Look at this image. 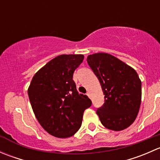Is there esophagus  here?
Instances as JSON below:
<instances>
[{"mask_svg":"<svg viewBox=\"0 0 160 160\" xmlns=\"http://www.w3.org/2000/svg\"><path fill=\"white\" fill-rule=\"evenodd\" d=\"M87 95H88V96L89 97V98H90V92H88V93H87Z\"/></svg>","mask_w":160,"mask_h":160,"instance_id":"1","label":"esophagus"}]
</instances>
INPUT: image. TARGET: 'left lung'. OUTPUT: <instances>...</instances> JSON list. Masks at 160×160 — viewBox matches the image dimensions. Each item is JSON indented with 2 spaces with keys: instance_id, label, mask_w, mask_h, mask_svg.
<instances>
[{
  "instance_id": "8db88e82",
  "label": "left lung",
  "mask_w": 160,
  "mask_h": 160,
  "mask_svg": "<svg viewBox=\"0 0 160 160\" xmlns=\"http://www.w3.org/2000/svg\"><path fill=\"white\" fill-rule=\"evenodd\" d=\"M88 65L99 80L104 104L97 110L101 124L113 131L129 127L136 118L142 99V82L136 71L112 55H89Z\"/></svg>"
}]
</instances>
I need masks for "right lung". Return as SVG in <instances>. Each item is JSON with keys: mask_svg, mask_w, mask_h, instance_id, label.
Wrapping results in <instances>:
<instances>
[{"mask_svg": "<svg viewBox=\"0 0 160 160\" xmlns=\"http://www.w3.org/2000/svg\"><path fill=\"white\" fill-rule=\"evenodd\" d=\"M83 55H60L34 75L28 94L35 118L48 133L61 138L80 129L83 112L91 106L87 95L77 92L72 75Z\"/></svg>", "mask_w": 160, "mask_h": 160, "instance_id": "right-lung-1", "label": "right lung"}]
</instances>
